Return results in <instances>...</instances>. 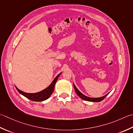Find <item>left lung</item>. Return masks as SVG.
I'll return each instance as SVG.
<instances>
[{
    "instance_id": "left-lung-1",
    "label": "left lung",
    "mask_w": 133,
    "mask_h": 133,
    "mask_svg": "<svg viewBox=\"0 0 133 133\" xmlns=\"http://www.w3.org/2000/svg\"><path fill=\"white\" fill-rule=\"evenodd\" d=\"M74 88H75L76 93L77 94V95L79 96L81 99L84 100V101H86L93 102H99L103 101V100L105 98V97H106L107 95L108 94H107V95H104L103 96L101 97H97V98H92V97H89L85 96L84 95H83V94L81 93L77 89V88L76 87V86L74 84Z\"/></svg>"
}]
</instances>
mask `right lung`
Listing matches in <instances>:
<instances>
[{
	"instance_id": "obj_1",
	"label": "right lung",
	"mask_w": 133,
	"mask_h": 133,
	"mask_svg": "<svg viewBox=\"0 0 133 133\" xmlns=\"http://www.w3.org/2000/svg\"><path fill=\"white\" fill-rule=\"evenodd\" d=\"M61 73H60L59 75H58L56 78L54 79V80L51 83V84L48 87V88L44 89V90L39 92L37 93H34V94H29V93H26L24 92L19 90L17 87H15L16 88H17V91L19 92L22 95L24 96H25L27 98L31 100L32 101H35V102H42L45 101V100L48 99L50 96L53 93L54 91V88H55V86L56 84V83L57 80L59 76L61 75Z\"/></svg>"
}]
</instances>
